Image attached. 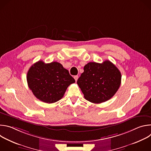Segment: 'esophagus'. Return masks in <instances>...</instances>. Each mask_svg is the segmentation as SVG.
I'll list each match as a JSON object with an SVG mask.
<instances>
[{
    "instance_id": "1",
    "label": "esophagus",
    "mask_w": 151,
    "mask_h": 151,
    "mask_svg": "<svg viewBox=\"0 0 151 151\" xmlns=\"http://www.w3.org/2000/svg\"><path fill=\"white\" fill-rule=\"evenodd\" d=\"M74 79H75V81L76 82L77 81V80H78V76H74Z\"/></svg>"
}]
</instances>
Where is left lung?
Instances as JSON below:
<instances>
[{"label":"left lung","instance_id":"8db88e82","mask_svg":"<svg viewBox=\"0 0 151 151\" xmlns=\"http://www.w3.org/2000/svg\"><path fill=\"white\" fill-rule=\"evenodd\" d=\"M83 70L77 83L85 99L91 103L107 101L120 87L121 72L109 60L102 63L90 62L84 66Z\"/></svg>","mask_w":151,"mask_h":151}]
</instances>
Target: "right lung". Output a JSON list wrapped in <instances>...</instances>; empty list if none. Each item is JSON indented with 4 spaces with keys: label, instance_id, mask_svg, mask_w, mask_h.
I'll return each instance as SVG.
<instances>
[{
    "label": "right lung",
    "instance_id": "obj_1",
    "mask_svg": "<svg viewBox=\"0 0 151 151\" xmlns=\"http://www.w3.org/2000/svg\"><path fill=\"white\" fill-rule=\"evenodd\" d=\"M27 81L34 96L47 103L60 100L69 86L75 82L69 71L60 63H45L41 60L30 68Z\"/></svg>",
    "mask_w": 151,
    "mask_h": 151
}]
</instances>
